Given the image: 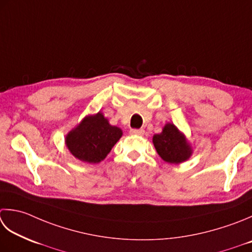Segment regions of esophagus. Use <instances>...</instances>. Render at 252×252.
I'll use <instances>...</instances> for the list:
<instances>
[{
  "label": "esophagus",
  "mask_w": 252,
  "mask_h": 252,
  "mask_svg": "<svg viewBox=\"0 0 252 252\" xmlns=\"http://www.w3.org/2000/svg\"><path fill=\"white\" fill-rule=\"evenodd\" d=\"M144 130L143 129H131L130 130V133L133 135H143L144 134Z\"/></svg>",
  "instance_id": "34e87169"
}]
</instances>
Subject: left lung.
Returning a JSON list of instances; mask_svg holds the SVG:
<instances>
[{
	"label": "left lung",
	"mask_w": 252,
	"mask_h": 252,
	"mask_svg": "<svg viewBox=\"0 0 252 252\" xmlns=\"http://www.w3.org/2000/svg\"><path fill=\"white\" fill-rule=\"evenodd\" d=\"M153 144L160 158L168 164H181L188 160L193 150L185 133L174 123H166L162 131L153 136Z\"/></svg>",
	"instance_id": "obj_1"
}]
</instances>
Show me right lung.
Masks as SVG:
<instances>
[{
	"label": "right lung",
	"instance_id": "obj_1",
	"mask_svg": "<svg viewBox=\"0 0 252 252\" xmlns=\"http://www.w3.org/2000/svg\"><path fill=\"white\" fill-rule=\"evenodd\" d=\"M122 130L111 126L102 112L88 115L65 135L71 154L87 164H98L106 158L122 136Z\"/></svg>",
	"mask_w": 252,
	"mask_h": 252
}]
</instances>
